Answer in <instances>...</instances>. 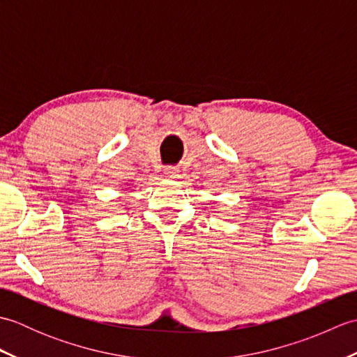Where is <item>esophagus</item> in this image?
<instances>
[{
	"mask_svg": "<svg viewBox=\"0 0 357 357\" xmlns=\"http://www.w3.org/2000/svg\"><path fill=\"white\" fill-rule=\"evenodd\" d=\"M164 173H165V178H169V179H174L179 174V170L178 169H174V167H167V169L164 170Z\"/></svg>",
	"mask_w": 357,
	"mask_h": 357,
	"instance_id": "obj_1",
	"label": "esophagus"
}]
</instances>
